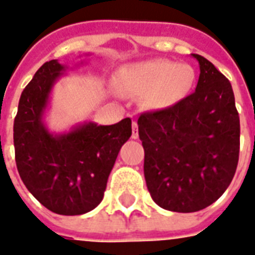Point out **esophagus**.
Here are the masks:
<instances>
[{"mask_svg":"<svg viewBox=\"0 0 255 255\" xmlns=\"http://www.w3.org/2000/svg\"><path fill=\"white\" fill-rule=\"evenodd\" d=\"M131 137H133L134 139H137V138H138V125H137V122H133V124H131Z\"/></svg>","mask_w":255,"mask_h":255,"instance_id":"34e87169","label":"esophagus"}]
</instances>
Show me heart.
I'll return each mask as SVG.
<instances>
[{"instance_id":"obj_1","label":"heart","mask_w":255,"mask_h":255,"mask_svg":"<svg viewBox=\"0 0 255 255\" xmlns=\"http://www.w3.org/2000/svg\"><path fill=\"white\" fill-rule=\"evenodd\" d=\"M195 72L190 65L155 58L122 66L118 82L125 92L145 96L146 105L162 110L177 105L190 93Z\"/></svg>"}]
</instances>
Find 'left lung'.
<instances>
[{"label":"left lung","instance_id":"8db88e82","mask_svg":"<svg viewBox=\"0 0 255 255\" xmlns=\"http://www.w3.org/2000/svg\"><path fill=\"white\" fill-rule=\"evenodd\" d=\"M191 57L199 65L195 92L138 118L150 195L158 206L177 213L198 212L216 202L232 182L240 154L232 84L205 57Z\"/></svg>","mask_w":255,"mask_h":255}]
</instances>
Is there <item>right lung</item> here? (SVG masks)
<instances>
[{"mask_svg": "<svg viewBox=\"0 0 255 255\" xmlns=\"http://www.w3.org/2000/svg\"><path fill=\"white\" fill-rule=\"evenodd\" d=\"M68 69L52 60L35 72L19 98L13 138L17 169L27 190L50 212L80 216L104 198L118 153L131 135V120L114 125L85 121L52 131L45 116L54 85Z\"/></svg>", "mask_w": 255, "mask_h": 255, "instance_id": "add662e5", "label": "right lung"}]
</instances>
